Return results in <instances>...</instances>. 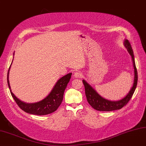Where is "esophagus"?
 Masks as SVG:
<instances>
[{
    "label": "esophagus",
    "mask_w": 146,
    "mask_h": 146,
    "mask_svg": "<svg viewBox=\"0 0 146 146\" xmlns=\"http://www.w3.org/2000/svg\"><path fill=\"white\" fill-rule=\"evenodd\" d=\"M74 76L76 78H80L83 76V74L81 72H75L74 74Z\"/></svg>",
    "instance_id": "34e87169"
}]
</instances>
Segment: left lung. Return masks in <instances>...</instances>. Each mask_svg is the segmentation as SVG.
<instances>
[{
  "mask_svg": "<svg viewBox=\"0 0 146 146\" xmlns=\"http://www.w3.org/2000/svg\"><path fill=\"white\" fill-rule=\"evenodd\" d=\"M124 44L127 48L128 52L132 58V60L133 63V67L135 69V80L133 87H131L127 95L124 97L123 99L117 101H111L108 100H106L100 96L96 91L93 89L91 86H90L84 80H83L85 87V93L87 97V100L89 104L94 109L100 111H112L114 110H120L125 106L127 102L131 99L133 96L134 92L136 90L138 76L137 71L136 67V64L135 62V57L133 55V51L131 46L130 43L127 39H125Z\"/></svg>",
  "mask_w": 146,
  "mask_h": 146,
  "instance_id": "8db88e82",
  "label": "left lung"
}]
</instances>
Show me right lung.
Returning <instances> with one entry per match:
<instances>
[{"label": "right lung", "mask_w": 146, "mask_h": 146, "mask_svg": "<svg viewBox=\"0 0 146 146\" xmlns=\"http://www.w3.org/2000/svg\"><path fill=\"white\" fill-rule=\"evenodd\" d=\"M10 66L7 72V84L10 89V86L9 81V73ZM71 76L72 73H70L60 78L56 82L49 94L44 100L32 104L25 103L19 100L13 94L11 90L10 93L19 107L24 112L36 115H48L55 112L61 104L63 98L64 91L70 81Z\"/></svg>", "instance_id": "obj_1"}]
</instances>
